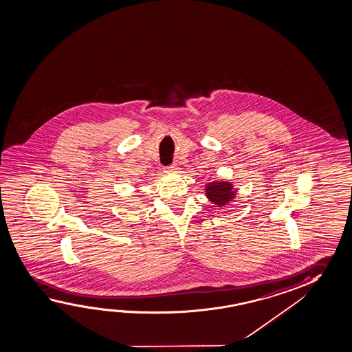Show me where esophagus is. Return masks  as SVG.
Returning a JSON list of instances; mask_svg holds the SVG:
<instances>
[{
  "instance_id": "34e87169",
  "label": "esophagus",
  "mask_w": 352,
  "mask_h": 352,
  "mask_svg": "<svg viewBox=\"0 0 352 352\" xmlns=\"http://www.w3.org/2000/svg\"><path fill=\"white\" fill-rule=\"evenodd\" d=\"M179 166L177 165H171L166 168V173H179Z\"/></svg>"
}]
</instances>
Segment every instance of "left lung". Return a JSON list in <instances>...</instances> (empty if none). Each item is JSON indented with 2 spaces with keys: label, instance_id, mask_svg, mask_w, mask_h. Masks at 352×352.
<instances>
[{
  "label": "left lung",
  "instance_id": "left-lung-1",
  "mask_svg": "<svg viewBox=\"0 0 352 352\" xmlns=\"http://www.w3.org/2000/svg\"><path fill=\"white\" fill-rule=\"evenodd\" d=\"M206 195L212 204L218 207H223V206H228L230 201L234 199L236 190L230 182L214 181L206 186Z\"/></svg>",
  "mask_w": 352,
  "mask_h": 352
}]
</instances>
